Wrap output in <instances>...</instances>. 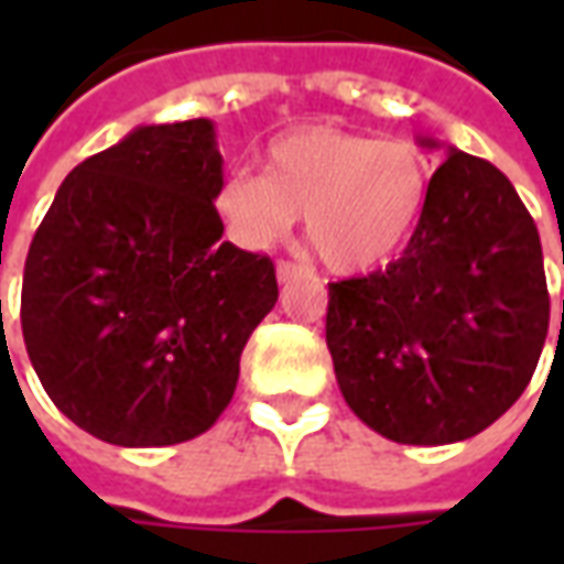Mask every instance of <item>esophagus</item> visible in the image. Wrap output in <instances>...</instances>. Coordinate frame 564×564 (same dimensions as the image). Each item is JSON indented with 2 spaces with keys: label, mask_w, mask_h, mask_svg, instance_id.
Here are the masks:
<instances>
[{
  "label": "esophagus",
  "mask_w": 564,
  "mask_h": 564,
  "mask_svg": "<svg viewBox=\"0 0 564 564\" xmlns=\"http://www.w3.org/2000/svg\"><path fill=\"white\" fill-rule=\"evenodd\" d=\"M302 274V265L299 262H290V259H281L278 262V283H290L293 278H299Z\"/></svg>",
  "instance_id": "obj_1"
}]
</instances>
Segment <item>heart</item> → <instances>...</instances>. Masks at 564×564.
Instances as JSON below:
<instances>
[{"label":"heart","instance_id":"obj_1","mask_svg":"<svg viewBox=\"0 0 564 564\" xmlns=\"http://www.w3.org/2000/svg\"><path fill=\"white\" fill-rule=\"evenodd\" d=\"M432 193V165L408 141L335 127H299L262 150V174L229 172L210 208L235 245L265 253L305 214V235L332 271L390 262L414 235Z\"/></svg>","mask_w":564,"mask_h":564}]
</instances>
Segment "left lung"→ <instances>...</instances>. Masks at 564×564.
Masks as SVG:
<instances>
[{
    "label": "left lung",
    "mask_w": 564,
    "mask_h": 564,
    "mask_svg": "<svg viewBox=\"0 0 564 564\" xmlns=\"http://www.w3.org/2000/svg\"><path fill=\"white\" fill-rule=\"evenodd\" d=\"M546 326L532 214L492 162L456 148L402 257L329 283L326 344L344 402L399 444H453L496 423L529 387Z\"/></svg>",
    "instance_id": "8db88e82"
}]
</instances>
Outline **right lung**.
<instances>
[{
	"instance_id": "add662e5",
	"label": "right lung",
	"mask_w": 564,
	"mask_h": 564,
	"mask_svg": "<svg viewBox=\"0 0 564 564\" xmlns=\"http://www.w3.org/2000/svg\"><path fill=\"white\" fill-rule=\"evenodd\" d=\"M214 123L139 127L75 165L32 238L20 326L51 402L117 447L208 432L250 332L278 302L269 257L220 241Z\"/></svg>"
}]
</instances>
